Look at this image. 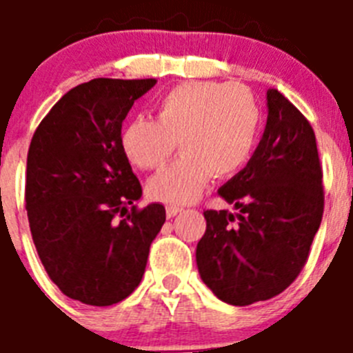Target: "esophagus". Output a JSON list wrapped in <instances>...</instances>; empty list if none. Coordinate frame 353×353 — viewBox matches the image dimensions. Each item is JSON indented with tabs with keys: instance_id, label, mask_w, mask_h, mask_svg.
Here are the masks:
<instances>
[{
	"instance_id": "34e87169",
	"label": "esophagus",
	"mask_w": 353,
	"mask_h": 353,
	"mask_svg": "<svg viewBox=\"0 0 353 353\" xmlns=\"http://www.w3.org/2000/svg\"><path fill=\"white\" fill-rule=\"evenodd\" d=\"M182 210H183L182 207H176V205H168V207H166V215H168V217H174V215L180 214V212H182Z\"/></svg>"
}]
</instances>
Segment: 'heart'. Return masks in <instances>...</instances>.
Instances as JSON below:
<instances>
[{"instance_id": "1", "label": "heart", "mask_w": 353, "mask_h": 353, "mask_svg": "<svg viewBox=\"0 0 353 353\" xmlns=\"http://www.w3.org/2000/svg\"><path fill=\"white\" fill-rule=\"evenodd\" d=\"M261 125L256 97L244 84L192 81L174 86L155 104V120L127 121L120 145L130 164L159 170L180 141L182 155L148 182L152 198L191 203L214 174L230 179L251 159Z\"/></svg>"}]
</instances>
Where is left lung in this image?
<instances>
[{
  "label": "left lung",
  "instance_id": "1",
  "mask_svg": "<svg viewBox=\"0 0 353 353\" xmlns=\"http://www.w3.org/2000/svg\"><path fill=\"white\" fill-rule=\"evenodd\" d=\"M269 117L248 166L219 189L239 214L205 210L196 248L205 285L223 302L269 301L304 269L323 215V171L307 118L277 90L267 92Z\"/></svg>",
  "mask_w": 353,
  "mask_h": 353
}]
</instances>
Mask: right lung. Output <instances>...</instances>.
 I'll use <instances>...</instances> for the list:
<instances>
[{
    "label": "right lung",
    "instance_id": "1",
    "mask_svg": "<svg viewBox=\"0 0 353 353\" xmlns=\"http://www.w3.org/2000/svg\"><path fill=\"white\" fill-rule=\"evenodd\" d=\"M157 79L99 77L65 93L28 150V221L43 269L67 297L111 305L138 288L166 208L134 205L141 183L120 145L134 101Z\"/></svg>",
    "mask_w": 353,
    "mask_h": 353
}]
</instances>
